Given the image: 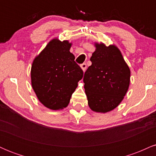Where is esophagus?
<instances>
[{"instance_id": "esophagus-1", "label": "esophagus", "mask_w": 156, "mask_h": 156, "mask_svg": "<svg viewBox=\"0 0 156 156\" xmlns=\"http://www.w3.org/2000/svg\"><path fill=\"white\" fill-rule=\"evenodd\" d=\"M80 67H81L82 70H83V72H85V70L87 69V64H86L85 63L80 64Z\"/></svg>"}]
</instances>
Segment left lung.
Listing matches in <instances>:
<instances>
[{"label":"left lung","instance_id":"1","mask_svg":"<svg viewBox=\"0 0 156 156\" xmlns=\"http://www.w3.org/2000/svg\"><path fill=\"white\" fill-rule=\"evenodd\" d=\"M89 66L84 73V89L91 110L107 113L120 104L130 86V70L115 44L94 42Z\"/></svg>","mask_w":156,"mask_h":156}]
</instances>
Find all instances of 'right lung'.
<instances>
[{
	"label": "right lung",
	"mask_w": 156,
	"mask_h": 156,
	"mask_svg": "<svg viewBox=\"0 0 156 156\" xmlns=\"http://www.w3.org/2000/svg\"><path fill=\"white\" fill-rule=\"evenodd\" d=\"M72 44L68 40L51 39L32 63V88L39 102L51 110L67 106L83 78V70L69 51Z\"/></svg>",
	"instance_id": "right-lung-1"
}]
</instances>
